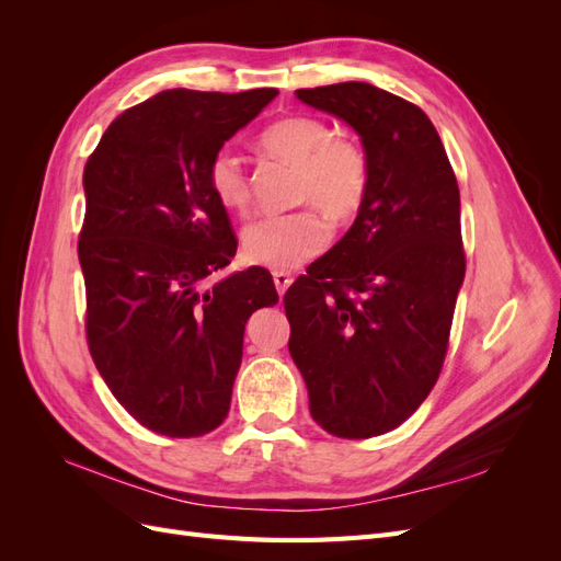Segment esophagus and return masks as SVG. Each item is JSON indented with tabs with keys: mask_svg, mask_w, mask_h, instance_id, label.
Returning <instances> with one entry per match:
<instances>
[{
	"mask_svg": "<svg viewBox=\"0 0 561 561\" xmlns=\"http://www.w3.org/2000/svg\"><path fill=\"white\" fill-rule=\"evenodd\" d=\"M293 280H295L293 274H287V271H274V283H276V290L280 297L285 295L287 287L293 285Z\"/></svg>",
	"mask_w": 561,
	"mask_h": 561,
	"instance_id": "1",
	"label": "esophagus"
}]
</instances>
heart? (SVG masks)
<instances>
[{
  "label": "heart",
  "instance_id": "obj_1",
  "mask_svg": "<svg viewBox=\"0 0 561 561\" xmlns=\"http://www.w3.org/2000/svg\"><path fill=\"white\" fill-rule=\"evenodd\" d=\"M260 145L268 154L299 165L297 198L316 203L330 217L344 219L363 206L369 186L367 154L316 116H285L271 124ZM215 198L229 210H243L250 184L241 159L229 149L217 151L208 165ZM330 225L316 208L285 215H262L243 229V254L252 264L290 271L316 257L330 243Z\"/></svg>",
  "mask_w": 561,
  "mask_h": 561
}]
</instances>
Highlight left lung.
I'll list each match as a JSON object with an SVG mask.
<instances>
[{"label":"left lung","instance_id":"1","mask_svg":"<svg viewBox=\"0 0 561 561\" xmlns=\"http://www.w3.org/2000/svg\"><path fill=\"white\" fill-rule=\"evenodd\" d=\"M295 95L358 133L369 186L344 239L285 293L287 348L318 426L375 437L410 419L443 369L466 276L461 196L416 105L365 81Z\"/></svg>","mask_w":561,"mask_h":561}]
</instances>
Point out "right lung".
Instances as JSON below:
<instances>
[{
  "instance_id": "1",
  "label": "right lung",
  "mask_w": 561,
  "mask_h": 561,
  "mask_svg": "<svg viewBox=\"0 0 561 561\" xmlns=\"http://www.w3.org/2000/svg\"><path fill=\"white\" fill-rule=\"evenodd\" d=\"M276 95L161 91L112 122L83 168L89 348L114 398L159 435L198 437L227 419L245 322L278 301L262 266L203 285L239 245L208 165Z\"/></svg>"
}]
</instances>
